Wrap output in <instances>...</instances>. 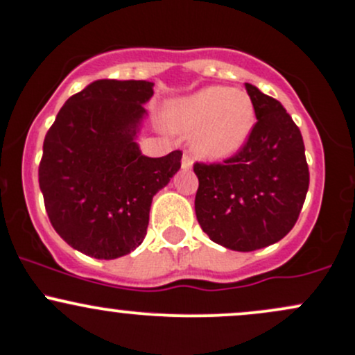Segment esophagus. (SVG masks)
I'll return each mask as SVG.
<instances>
[{
  "instance_id": "34e87169",
  "label": "esophagus",
  "mask_w": 355,
  "mask_h": 355,
  "mask_svg": "<svg viewBox=\"0 0 355 355\" xmlns=\"http://www.w3.org/2000/svg\"><path fill=\"white\" fill-rule=\"evenodd\" d=\"M182 168H184V170H190V168H192V158H190L187 153L182 156Z\"/></svg>"
}]
</instances>
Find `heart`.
Returning a JSON list of instances; mask_svg holds the SVG:
<instances>
[{
	"label": "heart",
	"instance_id": "heart-1",
	"mask_svg": "<svg viewBox=\"0 0 355 355\" xmlns=\"http://www.w3.org/2000/svg\"><path fill=\"white\" fill-rule=\"evenodd\" d=\"M168 122L175 130L193 132L192 149L199 158L221 162L245 146L255 109L241 89L207 87L178 100L168 112Z\"/></svg>",
	"mask_w": 355,
	"mask_h": 355
}]
</instances>
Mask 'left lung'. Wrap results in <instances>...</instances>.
I'll use <instances>...</instances> for the list:
<instances>
[{
  "label": "left lung",
  "mask_w": 355,
  "mask_h": 355,
  "mask_svg": "<svg viewBox=\"0 0 355 355\" xmlns=\"http://www.w3.org/2000/svg\"><path fill=\"white\" fill-rule=\"evenodd\" d=\"M257 124L225 163H196V216L214 243L253 252L296 225L309 187L301 130L281 102L245 83Z\"/></svg>",
  "instance_id": "8db88e82"
}]
</instances>
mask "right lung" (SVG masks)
<instances>
[{"label": "right lung", "instance_id": "1", "mask_svg": "<svg viewBox=\"0 0 355 355\" xmlns=\"http://www.w3.org/2000/svg\"><path fill=\"white\" fill-rule=\"evenodd\" d=\"M151 81L98 80L68 98L47 130L39 185L51 225L93 259L143 243L153 197L180 170L182 151L149 158L136 143Z\"/></svg>", "mask_w": 355, "mask_h": 355}]
</instances>
